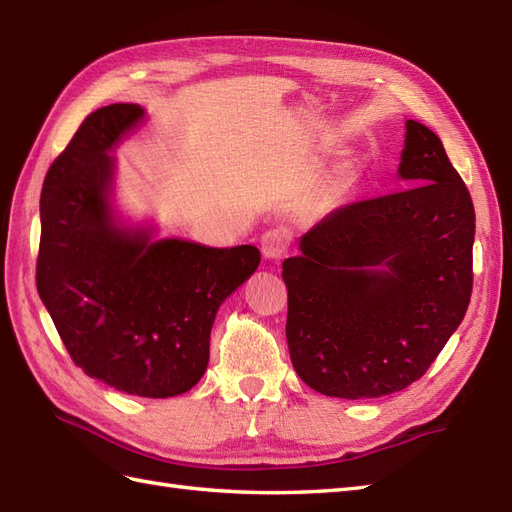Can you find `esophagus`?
I'll use <instances>...</instances> for the list:
<instances>
[{
  "instance_id": "esophagus-1",
  "label": "esophagus",
  "mask_w": 512,
  "mask_h": 512,
  "mask_svg": "<svg viewBox=\"0 0 512 512\" xmlns=\"http://www.w3.org/2000/svg\"><path fill=\"white\" fill-rule=\"evenodd\" d=\"M288 251V235L279 229H270L261 237V253L266 259H281Z\"/></svg>"
}]
</instances>
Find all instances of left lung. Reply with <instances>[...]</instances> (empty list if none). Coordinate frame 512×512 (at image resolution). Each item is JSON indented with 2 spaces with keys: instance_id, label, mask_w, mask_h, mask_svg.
Segmentation results:
<instances>
[{
  "instance_id": "1",
  "label": "left lung",
  "mask_w": 512,
  "mask_h": 512,
  "mask_svg": "<svg viewBox=\"0 0 512 512\" xmlns=\"http://www.w3.org/2000/svg\"><path fill=\"white\" fill-rule=\"evenodd\" d=\"M397 194L329 213L283 261L296 375L340 399H375L430 368L467 314L475 211L443 141L406 120Z\"/></svg>"
}]
</instances>
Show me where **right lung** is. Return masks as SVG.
I'll return each mask as SVG.
<instances>
[{
  "instance_id": "1",
  "label": "right lung",
  "mask_w": 512,
  "mask_h": 512,
  "mask_svg": "<svg viewBox=\"0 0 512 512\" xmlns=\"http://www.w3.org/2000/svg\"><path fill=\"white\" fill-rule=\"evenodd\" d=\"M146 122L139 104L93 111L41 192L37 290L71 360L128 395L168 399L209 364L220 305L259 266L257 246L159 237L117 209L111 154Z\"/></svg>"
}]
</instances>
